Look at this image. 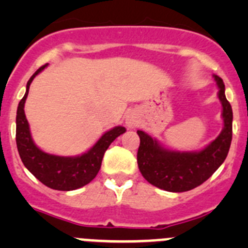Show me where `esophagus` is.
Returning a JSON list of instances; mask_svg holds the SVG:
<instances>
[{
	"label": "esophagus",
	"mask_w": 248,
	"mask_h": 248,
	"mask_svg": "<svg viewBox=\"0 0 248 248\" xmlns=\"http://www.w3.org/2000/svg\"><path fill=\"white\" fill-rule=\"evenodd\" d=\"M126 124H128L129 126H133L135 125V119L131 115H128V118H126Z\"/></svg>",
	"instance_id": "esophagus-1"
}]
</instances>
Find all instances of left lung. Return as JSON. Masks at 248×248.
Returning a JSON list of instances; mask_svg holds the SVG:
<instances>
[{
	"instance_id": "8db88e82",
	"label": "left lung",
	"mask_w": 248,
	"mask_h": 248,
	"mask_svg": "<svg viewBox=\"0 0 248 248\" xmlns=\"http://www.w3.org/2000/svg\"><path fill=\"white\" fill-rule=\"evenodd\" d=\"M222 104L223 129L214 141L200 151H174L160 145L143 130H138L140 145L138 166L145 180L159 189L184 192L205 183L221 166L229 154L232 140V108L225 95V84L214 76Z\"/></svg>"
}]
</instances>
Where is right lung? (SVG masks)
Returning a JSON list of instances; mask_svg holds the SVG:
<instances>
[{
	"label": "right lung",
	"instance_id": "1",
	"mask_svg": "<svg viewBox=\"0 0 248 248\" xmlns=\"http://www.w3.org/2000/svg\"><path fill=\"white\" fill-rule=\"evenodd\" d=\"M47 64L42 65L27 82L25 97L17 108L16 143L22 163L42 184L53 190L71 191L91 183L99 171L104 153L114 140L125 133L124 126H115L104 133L93 148L78 156H58L47 154L34 144L26 119L25 103L30 85L34 77L42 72Z\"/></svg>",
	"mask_w": 248,
	"mask_h": 248
}]
</instances>
